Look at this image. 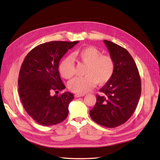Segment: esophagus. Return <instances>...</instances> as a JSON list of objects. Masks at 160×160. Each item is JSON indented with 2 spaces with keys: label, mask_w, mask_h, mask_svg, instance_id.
Segmentation results:
<instances>
[{
  "label": "esophagus",
  "mask_w": 160,
  "mask_h": 160,
  "mask_svg": "<svg viewBox=\"0 0 160 160\" xmlns=\"http://www.w3.org/2000/svg\"><path fill=\"white\" fill-rule=\"evenodd\" d=\"M83 96H85V94H75V97H83Z\"/></svg>",
  "instance_id": "obj_1"
}]
</instances>
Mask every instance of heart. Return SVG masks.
<instances>
[{
  "label": "heart",
  "instance_id": "b5f03b06",
  "mask_svg": "<svg viewBox=\"0 0 160 160\" xmlns=\"http://www.w3.org/2000/svg\"><path fill=\"white\" fill-rule=\"evenodd\" d=\"M87 64L84 76L75 77L68 82V88L78 94H85L92 89L96 83L103 85L112 78L115 70V63L110 56L102 55L97 48L89 47L78 50L74 53ZM61 76L69 79L75 74V63L70 56H66L58 66Z\"/></svg>",
  "mask_w": 160,
  "mask_h": 160
}]
</instances>
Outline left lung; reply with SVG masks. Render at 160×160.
I'll return each mask as SVG.
<instances>
[{
  "instance_id": "1",
  "label": "left lung",
  "mask_w": 160,
  "mask_h": 160,
  "mask_svg": "<svg viewBox=\"0 0 160 160\" xmlns=\"http://www.w3.org/2000/svg\"><path fill=\"white\" fill-rule=\"evenodd\" d=\"M115 63L112 78L100 89L97 102L90 111L99 125L115 128L126 122L134 113L141 94V80L136 64L126 48L104 40Z\"/></svg>"
}]
</instances>
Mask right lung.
I'll list each match as a JSON object with an SVG mask.
<instances>
[{"mask_svg": "<svg viewBox=\"0 0 160 160\" xmlns=\"http://www.w3.org/2000/svg\"><path fill=\"white\" fill-rule=\"evenodd\" d=\"M78 42L44 43L32 49L24 59L18 78L19 94L27 113L40 125H56L67 118L73 94L65 92L52 95V92L66 88L59 75V61Z\"/></svg>", "mask_w": 160, "mask_h": 160, "instance_id": "obj_1", "label": "right lung"}]
</instances>
